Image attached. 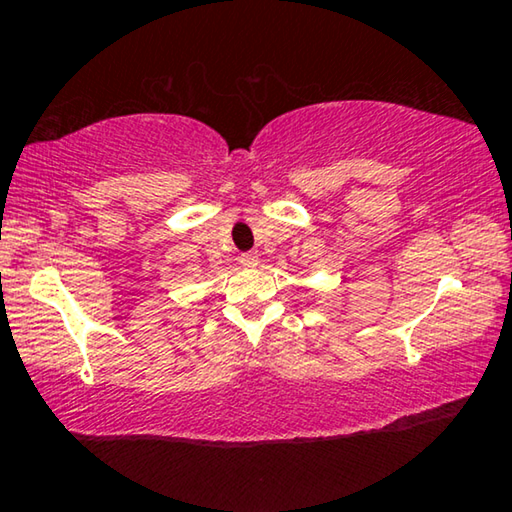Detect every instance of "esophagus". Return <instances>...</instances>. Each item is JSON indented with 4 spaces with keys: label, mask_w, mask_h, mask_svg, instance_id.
I'll return each instance as SVG.
<instances>
[{
    "label": "esophagus",
    "mask_w": 512,
    "mask_h": 512,
    "mask_svg": "<svg viewBox=\"0 0 512 512\" xmlns=\"http://www.w3.org/2000/svg\"><path fill=\"white\" fill-rule=\"evenodd\" d=\"M239 262H241V266H246V268H255L259 264V255L257 253H244L239 257Z\"/></svg>",
    "instance_id": "1"
}]
</instances>
